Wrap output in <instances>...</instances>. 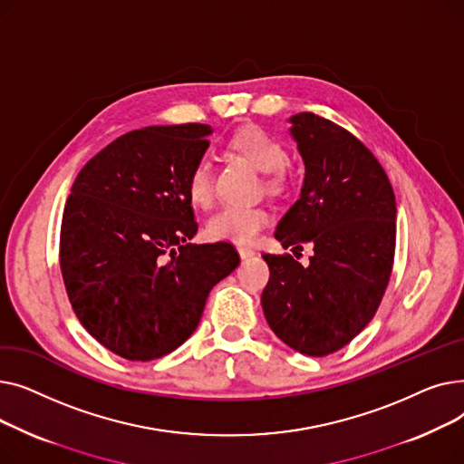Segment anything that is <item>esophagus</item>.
Masks as SVG:
<instances>
[{
  "instance_id": "1",
  "label": "esophagus",
  "mask_w": 464,
  "mask_h": 464,
  "mask_svg": "<svg viewBox=\"0 0 464 464\" xmlns=\"http://www.w3.org/2000/svg\"><path fill=\"white\" fill-rule=\"evenodd\" d=\"M237 250H238V256H240L242 259H248V257L256 256V252H254L252 248H248V246H238Z\"/></svg>"
}]
</instances>
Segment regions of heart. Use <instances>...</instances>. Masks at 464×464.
<instances>
[{
	"instance_id": "b5f03b06",
	"label": "heart",
	"mask_w": 464,
	"mask_h": 464,
	"mask_svg": "<svg viewBox=\"0 0 464 464\" xmlns=\"http://www.w3.org/2000/svg\"><path fill=\"white\" fill-rule=\"evenodd\" d=\"M227 149L250 161L261 173H266V188L280 189L285 182L287 163L285 146L259 126H245L227 139ZM188 198L193 205L208 207L214 198L212 165L207 158L193 163L186 180ZM271 214L259 205H226L218 208L205 224L208 238L227 240L235 245H250L269 226Z\"/></svg>"
}]
</instances>
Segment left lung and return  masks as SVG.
<instances>
[{"mask_svg": "<svg viewBox=\"0 0 464 464\" xmlns=\"http://www.w3.org/2000/svg\"><path fill=\"white\" fill-rule=\"evenodd\" d=\"M289 121L304 182L275 237L294 254L310 245L314 256L303 266L289 254H263L271 278L261 306L282 343L324 357L374 318L393 269L397 203L385 170L357 137L312 112Z\"/></svg>", "mask_w": 464, "mask_h": 464, "instance_id": "8db88e82", "label": "left lung"}]
</instances>
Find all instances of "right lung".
<instances>
[{
	"mask_svg": "<svg viewBox=\"0 0 464 464\" xmlns=\"http://www.w3.org/2000/svg\"><path fill=\"white\" fill-rule=\"evenodd\" d=\"M207 124L150 126L95 154L71 188L60 233L69 303L112 353L152 361L198 329L210 289L240 257L198 233L186 180L208 149Z\"/></svg>",
	"mask_w": 464,
	"mask_h": 464,
	"instance_id": "obj_1",
	"label": "right lung"
}]
</instances>
